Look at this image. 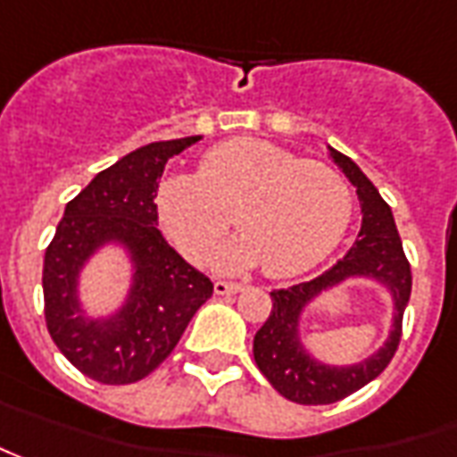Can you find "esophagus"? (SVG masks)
Segmentation results:
<instances>
[{"mask_svg": "<svg viewBox=\"0 0 457 457\" xmlns=\"http://www.w3.org/2000/svg\"><path fill=\"white\" fill-rule=\"evenodd\" d=\"M244 292V284H231V281H213V294L216 296H228V294Z\"/></svg>", "mask_w": 457, "mask_h": 457, "instance_id": "obj_1", "label": "esophagus"}]
</instances>
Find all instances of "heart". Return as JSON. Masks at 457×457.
Masks as SVG:
<instances>
[{
  "label": "heart",
  "instance_id": "heart-1",
  "mask_svg": "<svg viewBox=\"0 0 457 457\" xmlns=\"http://www.w3.org/2000/svg\"><path fill=\"white\" fill-rule=\"evenodd\" d=\"M155 211L188 259H206L234 213L244 236L213 253L219 271L264 264L271 277H296L324 262L345 238L352 191L335 168L304 161L256 137H236L201 158L198 176H165Z\"/></svg>",
  "mask_w": 457,
  "mask_h": 457
}]
</instances>
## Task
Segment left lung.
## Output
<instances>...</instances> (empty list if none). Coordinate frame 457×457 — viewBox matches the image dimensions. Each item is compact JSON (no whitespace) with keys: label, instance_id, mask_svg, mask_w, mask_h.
<instances>
[{"label":"left lung","instance_id":"left-lung-1","mask_svg":"<svg viewBox=\"0 0 457 457\" xmlns=\"http://www.w3.org/2000/svg\"><path fill=\"white\" fill-rule=\"evenodd\" d=\"M327 155L357 188V198L362 208V226H360L357 241L332 269H327L317 278L294 284L289 289H274L269 320L253 337L256 367L262 370V375L271 382V387L278 395H284L287 400L299 403V405H329L357 393L367 382L378 378L390 364L400 345L403 314H405L410 289H412L410 264H407L390 206L382 201L372 180L364 176L362 168L352 158L332 145H327ZM352 278L375 280L388 292L394 302L391 335L379 351L360 363H321L316 355L311 354L303 342L301 321L306 309L321 293L331 291Z\"/></svg>","mask_w":457,"mask_h":457}]
</instances>
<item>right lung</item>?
I'll return each mask as SVG.
<instances>
[{
    "label": "right lung",
    "mask_w": 457,
    "mask_h": 457,
    "mask_svg": "<svg viewBox=\"0 0 457 457\" xmlns=\"http://www.w3.org/2000/svg\"><path fill=\"white\" fill-rule=\"evenodd\" d=\"M201 136L161 140L100 170L64 206L45 251L42 292L52 342L82 375L103 385H130L176 350L213 284L183 262L158 231L155 191L165 163ZM105 248H120L131 266L115 310L90 315L81 274Z\"/></svg>",
    "instance_id": "add662e5"
}]
</instances>
